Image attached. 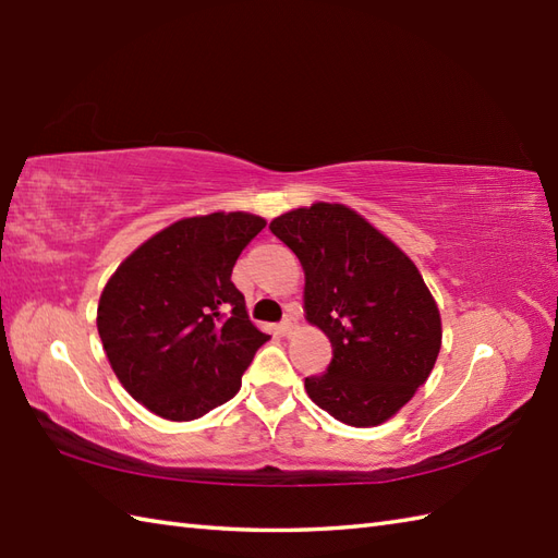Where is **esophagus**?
<instances>
[{
  "instance_id": "obj_1",
  "label": "esophagus",
  "mask_w": 558,
  "mask_h": 558,
  "mask_svg": "<svg viewBox=\"0 0 558 558\" xmlns=\"http://www.w3.org/2000/svg\"><path fill=\"white\" fill-rule=\"evenodd\" d=\"M294 324H298V314H294V312L286 314V318H282V322H280V333H282V336H290Z\"/></svg>"
}]
</instances>
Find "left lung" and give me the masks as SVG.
I'll list each match as a JSON object with an SVG mask.
<instances>
[{
    "instance_id": "left-lung-1",
    "label": "left lung",
    "mask_w": 558,
    "mask_h": 558,
    "mask_svg": "<svg viewBox=\"0 0 558 558\" xmlns=\"http://www.w3.org/2000/svg\"><path fill=\"white\" fill-rule=\"evenodd\" d=\"M304 268V312L330 338L333 360L304 388L350 426H376L405 405L441 350V316L417 266L340 204H314L270 222Z\"/></svg>"
}]
</instances>
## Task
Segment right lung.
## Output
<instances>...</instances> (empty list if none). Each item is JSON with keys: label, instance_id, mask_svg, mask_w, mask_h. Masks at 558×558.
Wrapping results in <instances>:
<instances>
[{"label": "right lung", "instance_id": "add662e5", "mask_svg": "<svg viewBox=\"0 0 558 558\" xmlns=\"http://www.w3.org/2000/svg\"><path fill=\"white\" fill-rule=\"evenodd\" d=\"M266 228L252 213H210L170 225L108 280L98 333L122 386L172 422L228 402L270 338L248 322L232 268Z\"/></svg>", "mask_w": 558, "mask_h": 558}]
</instances>
